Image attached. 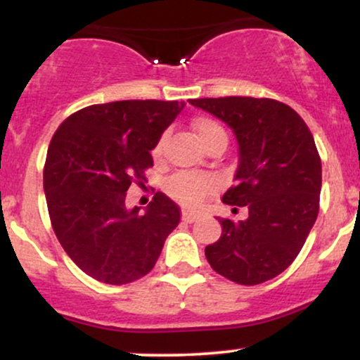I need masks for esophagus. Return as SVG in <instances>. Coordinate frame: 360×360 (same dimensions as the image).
Returning <instances> with one entry per match:
<instances>
[{"label":"esophagus","instance_id":"34e87169","mask_svg":"<svg viewBox=\"0 0 360 360\" xmlns=\"http://www.w3.org/2000/svg\"><path fill=\"white\" fill-rule=\"evenodd\" d=\"M183 220H184V221H188V223L198 221V220H200V214H198V213H193V212H189V210H184V212H183Z\"/></svg>","mask_w":360,"mask_h":360}]
</instances>
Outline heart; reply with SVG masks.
Masks as SVG:
<instances>
[{
  "label": "heart",
  "mask_w": 360,
  "mask_h": 360,
  "mask_svg": "<svg viewBox=\"0 0 360 360\" xmlns=\"http://www.w3.org/2000/svg\"><path fill=\"white\" fill-rule=\"evenodd\" d=\"M193 128L196 131L198 139L203 143L205 148L214 142H226V131L217 120L208 117H200L193 122ZM164 148V139H159L152 148V155L160 157ZM213 188V181L206 176L189 174V172H179L167 181L166 189L172 198L181 201L183 205L194 206L201 201L210 189Z\"/></svg>",
  "instance_id": "heart-1"
}]
</instances>
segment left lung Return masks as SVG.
<instances>
[{
  "label": "left lung",
  "mask_w": 360,
  "mask_h": 360,
  "mask_svg": "<svg viewBox=\"0 0 360 360\" xmlns=\"http://www.w3.org/2000/svg\"><path fill=\"white\" fill-rule=\"evenodd\" d=\"M233 130L235 183L225 205L245 206V220L218 218L221 237L205 249L214 272L243 286L266 283L291 266L320 210L321 160L311 131L291 106L271 98L189 100Z\"/></svg>",
  "instance_id": "8db88e82"
}]
</instances>
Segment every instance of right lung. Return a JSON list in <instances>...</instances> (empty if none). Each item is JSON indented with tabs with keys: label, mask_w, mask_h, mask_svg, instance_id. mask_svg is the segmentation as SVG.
Segmentation results:
<instances>
[{
	"label": "right lung",
	"mask_w": 360,
	"mask_h": 360,
	"mask_svg": "<svg viewBox=\"0 0 360 360\" xmlns=\"http://www.w3.org/2000/svg\"><path fill=\"white\" fill-rule=\"evenodd\" d=\"M183 101L127 100L86 106L51 140L44 167L49 217L62 249L81 271L106 284L134 283L154 269L181 210L164 193L140 214L125 206L143 184L150 150Z\"/></svg>",
	"instance_id": "obj_1"
}]
</instances>
